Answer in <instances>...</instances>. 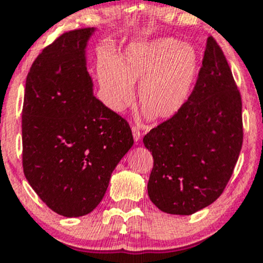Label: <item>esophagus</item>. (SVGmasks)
I'll use <instances>...</instances> for the list:
<instances>
[{
    "label": "esophagus",
    "mask_w": 263,
    "mask_h": 263,
    "mask_svg": "<svg viewBox=\"0 0 263 263\" xmlns=\"http://www.w3.org/2000/svg\"><path fill=\"white\" fill-rule=\"evenodd\" d=\"M132 135H134L135 142H138L141 140V129L137 126H132Z\"/></svg>",
    "instance_id": "obj_1"
}]
</instances>
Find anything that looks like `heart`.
<instances>
[{"label": "heart", "instance_id": "obj_1", "mask_svg": "<svg viewBox=\"0 0 263 263\" xmlns=\"http://www.w3.org/2000/svg\"><path fill=\"white\" fill-rule=\"evenodd\" d=\"M198 69V53L192 45L162 38L131 45L117 63L102 60L98 77L104 100L115 111L131 105L132 84L142 81V108L152 119L164 120L174 116L189 99Z\"/></svg>", "mask_w": 263, "mask_h": 263}]
</instances>
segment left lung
I'll list each match as a JSON object with an SVG mask.
<instances>
[{
	"label": "left lung",
	"instance_id": "8db88e82",
	"mask_svg": "<svg viewBox=\"0 0 263 263\" xmlns=\"http://www.w3.org/2000/svg\"><path fill=\"white\" fill-rule=\"evenodd\" d=\"M242 141L240 91L224 52L210 35L189 99L143 137L153 156L151 201L176 215L214 203L234 173Z\"/></svg>",
	"mask_w": 263,
	"mask_h": 263
}]
</instances>
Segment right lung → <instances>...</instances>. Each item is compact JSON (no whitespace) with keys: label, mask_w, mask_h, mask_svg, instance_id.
Returning <instances> with one entry per match:
<instances>
[{"label":"right lung","mask_w":263,"mask_h":263,"mask_svg":"<svg viewBox=\"0 0 263 263\" xmlns=\"http://www.w3.org/2000/svg\"><path fill=\"white\" fill-rule=\"evenodd\" d=\"M93 28L64 32L29 69L22 108V165L49 209L83 216L104 198L134 144L128 122L92 95L85 47Z\"/></svg>","instance_id":"obj_1"}]
</instances>
